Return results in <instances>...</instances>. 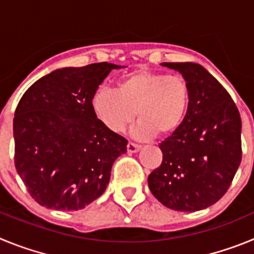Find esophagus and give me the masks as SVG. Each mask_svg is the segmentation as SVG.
I'll use <instances>...</instances> for the list:
<instances>
[{
  "mask_svg": "<svg viewBox=\"0 0 254 254\" xmlns=\"http://www.w3.org/2000/svg\"><path fill=\"white\" fill-rule=\"evenodd\" d=\"M140 149H141V146L140 145H137V143H134V142L127 143V151H128L129 154H133V152L140 151Z\"/></svg>",
  "mask_w": 254,
  "mask_h": 254,
  "instance_id": "34e87169",
  "label": "esophagus"
}]
</instances>
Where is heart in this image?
<instances>
[{"mask_svg":"<svg viewBox=\"0 0 254 254\" xmlns=\"http://www.w3.org/2000/svg\"><path fill=\"white\" fill-rule=\"evenodd\" d=\"M190 100V86L182 76L137 69L121 78L117 90L99 87L91 107L112 132L125 131L137 114V137L150 138L156 133L167 137L182 126Z\"/></svg>","mask_w":254,"mask_h":254,"instance_id":"obj_1","label":"heart"}]
</instances>
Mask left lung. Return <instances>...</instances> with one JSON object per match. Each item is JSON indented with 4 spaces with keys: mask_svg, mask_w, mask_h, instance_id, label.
Returning <instances> with one entry per match:
<instances>
[{
    "mask_svg": "<svg viewBox=\"0 0 254 254\" xmlns=\"http://www.w3.org/2000/svg\"><path fill=\"white\" fill-rule=\"evenodd\" d=\"M188 82L190 107L182 126L159 145L160 167L149 188L164 206L197 211L217 202L242 160L241 114L225 87L201 64L165 62Z\"/></svg>",
    "mask_w": 254,
    "mask_h": 254,
    "instance_id": "left-lung-1",
    "label": "left lung"
}]
</instances>
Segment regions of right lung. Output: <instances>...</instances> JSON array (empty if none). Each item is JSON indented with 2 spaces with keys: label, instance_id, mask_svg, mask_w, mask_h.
<instances>
[{
  "label": "right lung",
  "instance_id": "obj_1",
  "mask_svg": "<svg viewBox=\"0 0 254 254\" xmlns=\"http://www.w3.org/2000/svg\"><path fill=\"white\" fill-rule=\"evenodd\" d=\"M114 68L100 62L56 69L21 96L13 117L15 167L39 205L76 211L104 193L127 140L96 118L91 98Z\"/></svg>",
  "mask_w": 254,
  "mask_h": 254
}]
</instances>
